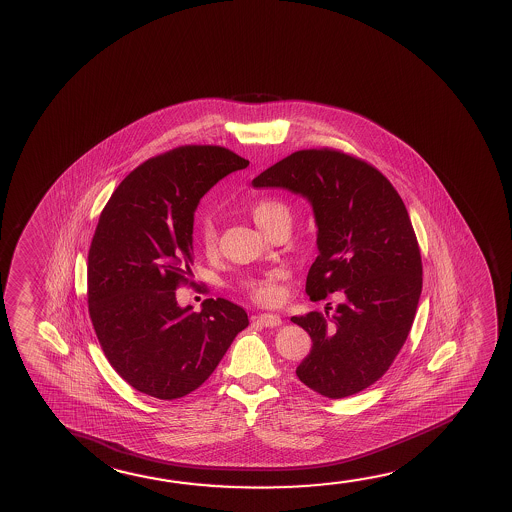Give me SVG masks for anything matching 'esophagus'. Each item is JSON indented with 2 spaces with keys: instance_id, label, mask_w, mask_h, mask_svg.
Wrapping results in <instances>:
<instances>
[{
  "instance_id": "obj_1",
  "label": "esophagus",
  "mask_w": 512,
  "mask_h": 512,
  "mask_svg": "<svg viewBox=\"0 0 512 512\" xmlns=\"http://www.w3.org/2000/svg\"><path fill=\"white\" fill-rule=\"evenodd\" d=\"M254 320L263 327H277L281 325V317L279 315H272V313H261L258 317H254Z\"/></svg>"
}]
</instances>
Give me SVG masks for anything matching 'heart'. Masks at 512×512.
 Returning <instances> with one entry per match:
<instances>
[{"label": "heart", "instance_id": "obj_1", "mask_svg": "<svg viewBox=\"0 0 512 512\" xmlns=\"http://www.w3.org/2000/svg\"><path fill=\"white\" fill-rule=\"evenodd\" d=\"M252 219L260 226L265 233L268 229L274 228L279 222H292V210L290 206L276 199V197H267L260 199L252 204ZM197 238L204 247V251L211 252L217 245V233L210 217H201L199 226H197ZM283 277L281 270H267L261 274H247L238 279V290L249 295L252 301L260 304H272L279 299V281Z\"/></svg>", "mask_w": 512, "mask_h": 512}]
</instances>
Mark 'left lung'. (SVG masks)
Wrapping results in <instances>:
<instances>
[{"label":"left lung","mask_w":512,"mask_h":512,"mask_svg":"<svg viewBox=\"0 0 512 512\" xmlns=\"http://www.w3.org/2000/svg\"><path fill=\"white\" fill-rule=\"evenodd\" d=\"M308 199L318 256L306 279L311 301L343 293L333 315L292 317L313 347L297 377L327 398L359 393L390 368L411 331L422 256L406 204L370 163L334 149H304L252 179Z\"/></svg>","instance_id":"obj_1"}]
</instances>
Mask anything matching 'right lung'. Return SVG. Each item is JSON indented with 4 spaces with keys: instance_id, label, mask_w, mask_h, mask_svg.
<instances>
[{
    "instance_id": "right-lung-1",
    "label": "right lung",
    "mask_w": 512,
    "mask_h": 512,
    "mask_svg": "<svg viewBox=\"0 0 512 512\" xmlns=\"http://www.w3.org/2000/svg\"><path fill=\"white\" fill-rule=\"evenodd\" d=\"M247 165L226 147H176L138 165L101 211L87 267L90 320L110 365L140 393L174 400L197 390L249 325L244 308L220 297L199 313L176 301L192 272L201 197Z\"/></svg>"
}]
</instances>
